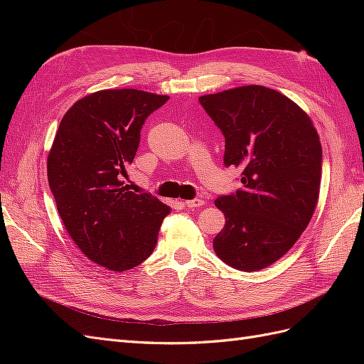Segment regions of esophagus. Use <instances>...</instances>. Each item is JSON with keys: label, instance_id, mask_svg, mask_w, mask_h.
<instances>
[{"label": "esophagus", "instance_id": "34e87169", "mask_svg": "<svg viewBox=\"0 0 364 364\" xmlns=\"http://www.w3.org/2000/svg\"><path fill=\"white\" fill-rule=\"evenodd\" d=\"M205 205V200L202 199H193V200H186L185 202V206L190 208V209H194V208H200Z\"/></svg>", "mask_w": 364, "mask_h": 364}]
</instances>
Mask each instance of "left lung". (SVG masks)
I'll return each mask as SVG.
<instances>
[{"instance_id": "1", "label": "left lung", "mask_w": 364, "mask_h": 364, "mask_svg": "<svg viewBox=\"0 0 364 364\" xmlns=\"http://www.w3.org/2000/svg\"><path fill=\"white\" fill-rule=\"evenodd\" d=\"M199 102L225 136V165L243 170L241 188L215 200L226 223L214 250L237 270L269 267L314 214L322 178L317 130L289 97L266 86H240Z\"/></svg>"}]
</instances>
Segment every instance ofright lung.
<instances>
[{"instance_id": "obj_1", "label": "right lung", "mask_w": 364, "mask_h": 364, "mask_svg": "<svg viewBox=\"0 0 364 364\" xmlns=\"http://www.w3.org/2000/svg\"><path fill=\"white\" fill-rule=\"evenodd\" d=\"M168 100L138 90L97 91L63 115L48 153L50 190L70 237L95 264L124 272L147 259L170 208L121 181L146 118Z\"/></svg>"}]
</instances>
